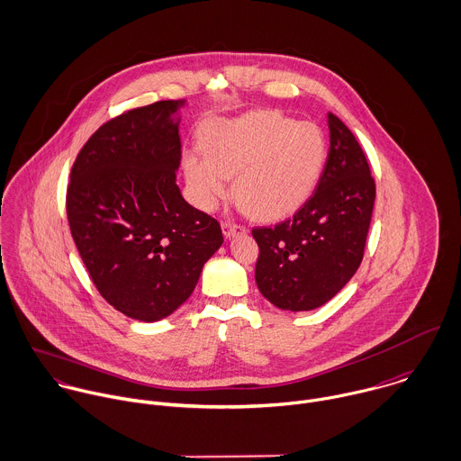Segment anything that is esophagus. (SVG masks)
I'll return each mask as SVG.
<instances>
[{
    "instance_id": "esophagus-1",
    "label": "esophagus",
    "mask_w": 461,
    "mask_h": 461,
    "mask_svg": "<svg viewBox=\"0 0 461 461\" xmlns=\"http://www.w3.org/2000/svg\"><path fill=\"white\" fill-rule=\"evenodd\" d=\"M221 230H223V236L230 240V238H234L238 234H245L247 227L240 225V223H234V221H223L221 223Z\"/></svg>"
}]
</instances>
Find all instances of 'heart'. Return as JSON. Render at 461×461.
I'll list each match as a JSON object with an SVG mask.
<instances>
[{
  "instance_id": "obj_1",
  "label": "heart",
  "mask_w": 461,
  "mask_h": 461,
  "mask_svg": "<svg viewBox=\"0 0 461 461\" xmlns=\"http://www.w3.org/2000/svg\"><path fill=\"white\" fill-rule=\"evenodd\" d=\"M202 150L205 158H184L194 203L214 211L229 194L227 178L234 176L236 198L261 220H279L303 207L325 164L320 129L274 111L209 123Z\"/></svg>"
}]
</instances>
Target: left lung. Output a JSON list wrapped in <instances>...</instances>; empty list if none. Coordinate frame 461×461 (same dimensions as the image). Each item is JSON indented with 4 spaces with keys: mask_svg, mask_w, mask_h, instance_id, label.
I'll return each mask as SVG.
<instances>
[{
    "mask_svg": "<svg viewBox=\"0 0 461 461\" xmlns=\"http://www.w3.org/2000/svg\"><path fill=\"white\" fill-rule=\"evenodd\" d=\"M329 154L306 203L276 227H256V283L265 299L286 311L329 303L361 265L372 220L375 182L347 125L327 114Z\"/></svg>",
    "mask_w": 461,
    "mask_h": 461,
    "instance_id": "8db88e82",
    "label": "left lung"
}]
</instances>
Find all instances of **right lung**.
Masks as SVG:
<instances>
[{"label":"right lung","mask_w":461,"mask_h":461,"mask_svg":"<svg viewBox=\"0 0 461 461\" xmlns=\"http://www.w3.org/2000/svg\"><path fill=\"white\" fill-rule=\"evenodd\" d=\"M185 100L132 109L104 123L71 167L66 211L100 295L120 312L157 321L193 294L221 247L220 223L176 185Z\"/></svg>","instance_id":"add662e5"}]
</instances>
